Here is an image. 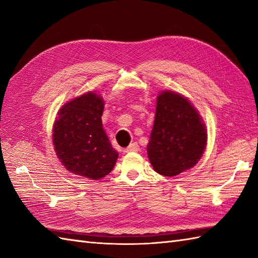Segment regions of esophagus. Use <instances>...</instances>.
<instances>
[{
  "label": "esophagus",
  "mask_w": 258,
  "mask_h": 258,
  "mask_svg": "<svg viewBox=\"0 0 258 258\" xmlns=\"http://www.w3.org/2000/svg\"><path fill=\"white\" fill-rule=\"evenodd\" d=\"M140 151V146L138 143H132L130 144L128 147H126V149H124V153H130V152H138Z\"/></svg>",
  "instance_id": "34e87169"
}]
</instances>
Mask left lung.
I'll return each mask as SVG.
<instances>
[{"label": "left lung", "mask_w": 258, "mask_h": 258, "mask_svg": "<svg viewBox=\"0 0 258 258\" xmlns=\"http://www.w3.org/2000/svg\"><path fill=\"white\" fill-rule=\"evenodd\" d=\"M206 140L205 125L185 97L169 91L158 95L147 145L154 171L164 176H175L193 167L204 153Z\"/></svg>", "instance_id": "1"}]
</instances>
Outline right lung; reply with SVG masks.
I'll list each match as a JSON object with an SVG mask.
<instances>
[{"instance_id":"obj_1","label":"right lung","mask_w":258,"mask_h":258,"mask_svg":"<svg viewBox=\"0 0 258 258\" xmlns=\"http://www.w3.org/2000/svg\"><path fill=\"white\" fill-rule=\"evenodd\" d=\"M104 102L87 93L65 104L53 127V144L64 167L80 176L100 179L112 171L117 152L102 127Z\"/></svg>"}]
</instances>
